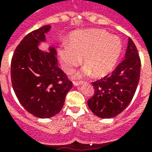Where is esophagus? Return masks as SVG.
Returning <instances> with one entry per match:
<instances>
[{"label":"esophagus","instance_id":"obj_1","mask_svg":"<svg viewBox=\"0 0 152 152\" xmlns=\"http://www.w3.org/2000/svg\"><path fill=\"white\" fill-rule=\"evenodd\" d=\"M82 81H73V84L75 86H79V85H80L82 84Z\"/></svg>","mask_w":152,"mask_h":152}]
</instances>
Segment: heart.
<instances>
[{"mask_svg":"<svg viewBox=\"0 0 152 152\" xmlns=\"http://www.w3.org/2000/svg\"><path fill=\"white\" fill-rule=\"evenodd\" d=\"M122 48V41L117 36L110 35L104 30L88 29L72 35L70 45L65 43L59 48V56L67 73H71L84 56L87 66L76 76L88 75L91 71L94 76L101 77L114 68Z\"/></svg>","mask_w":152,"mask_h":152,"instance_id":"heart-1","label":"heart"}]
</instances>
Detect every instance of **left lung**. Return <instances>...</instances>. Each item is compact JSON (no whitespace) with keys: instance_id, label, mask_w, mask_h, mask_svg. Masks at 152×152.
<instances>
[{"instance_id":"left-lung-1","label":"left lung","mask_w":152,"mask_h":152,"mask_svg":"<svg viewBox=\"0 0 152 152\" xmlns=\"http://www.w3.org/2000/svg\"><path fill=\"white\" fill-rule=\"evenodd\" d=\"M141 61L136 46L129 38L124 60L112 73L92 82L94 96L88 105L96 115L112 118L130 104L137 88L140 76Z\"/></svg>"}]
</instances>
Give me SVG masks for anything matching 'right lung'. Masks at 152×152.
Here are the masks:
<instances>
[{
    "label": "right lung",
    "mask_w": 152,
    "mask_h": 152,
    "mask_svg": "<svg viewBox=\"0 0 152 152\" xmlns=\"http://www.w3.org/2000/svg\"><path fill=\"white\" fill-rule=\"evenodd\" d=\"M51 28L45 25L23 38L11 61L14 92L25 110L38 118H50L61 112L72 82L57 65L56 51L38 48Z\"/></svg>",
    "instance_id": "add662e5"
}]
</instances>
